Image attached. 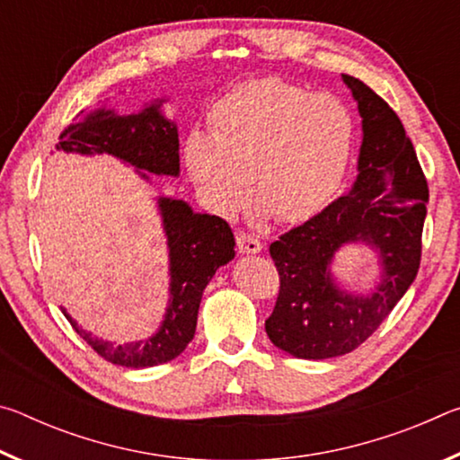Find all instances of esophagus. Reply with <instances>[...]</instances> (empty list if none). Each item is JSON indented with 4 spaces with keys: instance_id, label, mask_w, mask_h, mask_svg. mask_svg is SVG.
I'll return each mask as SVG.
<instances>
[{
    "instance_id": "34e87169",
    "label": "esophagus",
    "mask_w": 460,
    "mask_h": 460,
    "mask_svg": "<svg viewBox=\"0 0 460 460\" xmlns=\"http://www.w3.org/2000/svg\"><path fill=\"white\" fill-rule=\"evenodd\" d=\"M237 247H239L241 253H260L263 245H261V241L258 237L249 235V233H239Z\"/></svg>"
}]
</instances>
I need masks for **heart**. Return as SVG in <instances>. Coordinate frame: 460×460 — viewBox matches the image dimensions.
Instances as JSON below:
<instances>
[{
  "label": "heart",
  "instance_id": "heart-1",
  "mask_svg": "<svg viewBox=\"0 0 460 460\" xmlns=\"http://www.w3.org/2000/svg\"><path fill=\"white\" fill-rule=\"evenodd\" d=\"M208 129H192L182 160L215 213L235 217L253 192L263 215L313 219L337 197L355 152V118L339 97L278 76L239 84L215 101Z\"/></svg>",
  "mask_w": 460,
  "mask_h": 460
}]
</instances>
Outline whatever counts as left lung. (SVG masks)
Returning <instances> with one entry per match:
<instances>
[{
  "label": "left lung",
  "mask_w": 460,
  "mask_h": 460,
  "mask_svg": "<svg viewBox=\"0 0 460 460\" xmlns=\"http://www.w3.org/2000/svg\"><path fill=\"white\" fill-rule=\"evenodd\" d=\"M363 118L359 176L349 192L270 245L279 276L266 332L298 359H329L367 341L406 294L422 260L428 182L402 121L376 91L342 75ZM365 240L382 253L385 279L371 296H351L328 266L345 243Z\"/></svg>",
  "instance_id": "left-lung-1"
}]
</instances>
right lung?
I'll use <instances>...</instances> for the list:
<instances>
[{
  "label": "right lung",
  "mask_w": 460,
  "mask_h": 460,
  "mask_svg": "<svg viewBox=\"0 0 460 460\" xmlns=\"http://www.w3.org/2000/svg\"><path fill=\"white\" fill-rule=\"evenodd\" d=\"M158 105L142 113H121L115 107H97L76 115L71 126L60 134L57 150L65 152H107L129 162L131 166L152 174L178 176V129L158 111ZM83 113V111H81ZM146 176V174H144ZM160 211L170 247V298L168 313L154 337L126 345L91 337L66 310L73 329L87 341L93 351L109 363L142 369L172 361L192 341L202 292L219 266L235 258V237L227 221L215 215L192 213L184 200L160 199Z\"/></svg>",
  "instance_id": "right-lung-1"
}]
</instances>
